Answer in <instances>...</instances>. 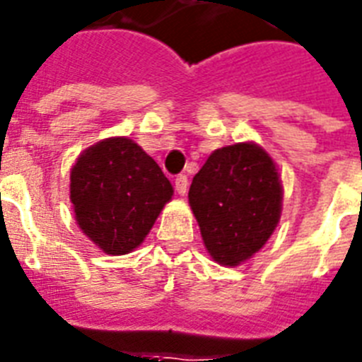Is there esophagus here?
I'll return each instance as SVG.
<instances>
[{"mask_svg":"<svg viewBox=\"0 0 362 362\" xmlns=\"http://www.w3.org/2000/svg\"><path fill=\"white\" fill-rule=\"evenodd\" d=\"M175 187L180 195H186L187 191V176L186 175H178L175 178Z\"/></svg>","mask_w":362,"mask_h":362,"instance_id":"34e87169","label":"esophagus"}]
</instances>
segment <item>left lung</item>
<instances>
[{
	"label": "left lung",
	"instance_id": "left-lung-1",
	"mask_svg": "<svg viewBox=\"0 0 362 362\" xmlns=\"http://www.w3.org/2000/svg\"><path fill=\"white\" fill-rule=\"evenodd\" d=\"M187 197L208 252L223 266H238L277 227L283 189L272 158L252 143H238L211 152Z\"/></svg>",
	"mask_w": 362,
	"mask_h": 362
}]
</instances>
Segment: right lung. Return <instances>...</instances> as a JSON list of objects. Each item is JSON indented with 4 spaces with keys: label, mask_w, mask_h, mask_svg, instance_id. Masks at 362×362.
Instances as JSON below:
<instances>
[{
    "label": "right lung",
    "mask_w": 362,
    "mask_h": 362,
    "mask_svg": "<svg viewBox=\"0 0 362 362\" xmlns=\"http://www.w3.org/2000/svg\"><path fill=\"white\" fill-rule=\"evenodd\" d=\"M171 195V182L160 165L126 137L87 148L70 171L79 228L107 255L137 247Z\"/></svg>",
    "instance_id": "right-lung-1"
}]
</instances>
